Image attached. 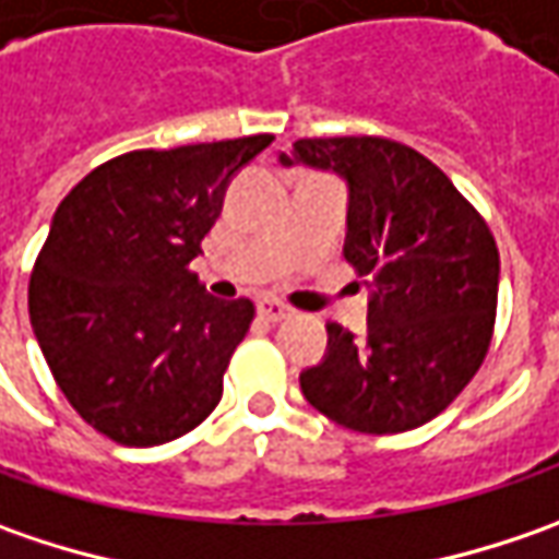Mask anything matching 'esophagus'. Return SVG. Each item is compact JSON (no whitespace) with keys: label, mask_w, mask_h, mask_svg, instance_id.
I'll list each match as a JSON object with an SVG mask.
<instances>
[{"label":"esophagus","mask_w":559,"mask_h":559,"mask_svg":"<svg viewBox=\"0 0 559 559\" xmlns=\"http://www.w3.org/2000/svg\"><path fill=\"white\" fill-rule=\"evenodd\" d=\"M258 313L270 320V323H280V320H286L292 317V308L289 305H283V301H276V298H261L258 301Z\"/></svg>","instance_id":"esophagus-1"}]
</instances>
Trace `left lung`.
I'll return each mask as SVG.
<instances>
[{
  "label": "left lung",
  "instance_id": "1",
  "mask_svg": "<svg viewBox=\"0 0 559 559\" xmlns=\"http://www.w3.org/2000/svg\"><path fill=\"white\" fill-rule=\"evenodd\" d=\"M283 164L348 180L345 258L370 289L367 333L330 323V355L301 392L345 429L395 436L461 395L498 313V246L485 217L417 148L382 136L298 140Z\"/></svg>",
  "mask_w": 559,
  "mask_h": 559
}]
</instances>
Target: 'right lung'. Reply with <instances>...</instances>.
<instances>
[{"label":"right lung","instance_id":"right-lung-1","mask_svg":"<svg viewBox=\"0 0 559 559\" xmlns=\"http://www.w3.org/2000/svg\"><path fill=\"white\" fill-rule=\"evenodd\" d=\"M270 142L127 152L58 204L31 273L33 333L71 407L111 441L180 439L224 395L254 305L207 295L189 264L233 174Z\"/></svg>","mask_w":559,"mask_h":559}]
</instances>
